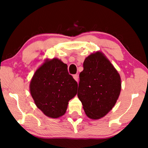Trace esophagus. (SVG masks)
<instances>
[{
    "label": "esophagus",
    "mask_w": 148,
    "mask_h": 148,
    "mask_svg": "<svg viewBox=\"0 0 148 148\" xmlns=\"http://www.w3.org/2000/svg\"><path fill=\"white\" fill-rule=\"evenodd\" d=\"M73 77H74V79L76 80V82H78V75H77V74H74V75H73Z\"/></svg>",
    "instance_id": "1"
}]
</instances>
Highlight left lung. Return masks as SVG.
<instances>
[{
    "mask_svg": "<svg viewBox=\"0 0 148 148\" xmlns=\"http://www.w3.org/2000/svg\"><path fill=\"white\" fill-rule=\"evenodd\" d=\"M121 77L101 52L91 54L79 74L77 97L89 118L98 119L112 109L121 91Z\"/></svg>",
    "mask_w": 148,
    "mask_h": 148,
    "instance_id": "obj_1",
    "label": "left lung"
}]
</instances>
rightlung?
<instances>
[{"mask_svg": "<svg viewBox=\"0 0 148 148\" xmlns=\"http://www.w3.org/2000/svg\"><path fill=\"white\" fill-rule=\"evenodd\" d=\"M77 84L61 60L47 61L35 72L30 91L36 106L51 118L65 114L69 101L77 93Z\"/></svg>", "mask_w": 148, "mask_h": 148, "instance_id": "1", "label": "right lung"}]
</instances>
